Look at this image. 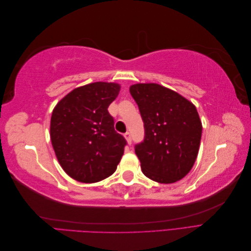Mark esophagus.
I'll list each match as a JSON object with an SVG mask.
<instances>
[{
  "instance_id": "34e87169",
  "label": "esophagus",
  "mask_w": 251,
  "mask_h": 251,
  "mask_svg": "<svg viewBox=\"0 0 251 251\" xmlns=\"http://www.w3.org/2000/svg\"><path fill=\"white\" fill-rule=\"evenodd\" d=\"M125 137H126V141H127L128 144L132 143V135H131L130 132H126V133L125 134Z\"/></svg>"
}]
</instances>
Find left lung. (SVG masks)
Returning a JSON list of instances; mask_svg holds the SVG:
<instances>
[{"label":"left lung","mask_w":251,"mask_h":251,"mask_svg":"<svg viewBox=\"0 0 251 251\" xmlns=\"http://www.w3.org/2000/svg\"><path fill=\"white\" fill-rule=\"evenodd\" d=\"M130 93L144 124V139L135 146L142 173L159 183L181 180L199 151L202 124L196 107L158 83H136Z\"/></svg>","instance_id":"8db88e82"}]
</instances>
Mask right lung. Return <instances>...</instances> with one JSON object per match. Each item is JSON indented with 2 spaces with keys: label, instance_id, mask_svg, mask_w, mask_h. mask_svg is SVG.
Wrapping results in <instances>:
<instances>
[{
  "label": "right lung",
  "instance_id": "right-lung-1",
  "mask_svg": "<svg viewBox=\"0 0 251 251\" xmlns=\"http://www.w3.org/2000/svg\"><path fill=\"white\" fill-rule=\"evenodd\" d=\"M115 82L97 81L74 89L52 112L50 137L63 170L74 180L95 183L116 171L126 141L114 128L109 105Z\"/></svg>",
  "mask_w": 251,
  "mask_h": 251
}]
</instances>
